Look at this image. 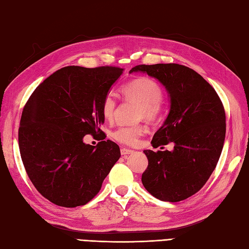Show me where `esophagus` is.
I'll return each mask as SVG.
<instances>
[{"label": "esophagus", "instance_id": "obj_1", "mask_svg": "<svg viewBox=\"0 0 249 249\" xmlns=\"http://www.w3.org/2000/svg\"><path fill=\"white\" fill-rule=\"evenodd\" d=\"M133 152H134L133 150L126 149V147H122V149H121V154L123 155V156H126V155H128V154H131V153H133Z\"/></svg>", "mask_w": 249, "mask_h": 249}]
</instances>
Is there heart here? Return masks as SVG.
<instances>
[{
    "instance_id": "b5f03b06",
    "label": "heart",
    "mask_w": 249,
    "mask_h": 249,
    "mask_svg": "<svg viewBox=\"0 0 249 249\" xmlns=\"http://www.w3.org/2000/svg\"><path fill=\"white\" fill-rule=\"evenodd\" d=\"M121 94L125 99L139 105L138 118L154 122L160 118L162 112L163 91L160 84L149 77L136 78L121 87ZM116 99L112 93L103 98L100 110L104 118L111 121L114 116ZM146 126L138 124L133 126H120L113 130L112 138L122 144L134 146L139 143L142 136L146 133Z\"/></svg>"
}]
</instances>
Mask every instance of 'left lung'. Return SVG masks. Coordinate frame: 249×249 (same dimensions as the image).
<instances>
[{
	"mask_svg": "<svg viewBox=\"0 0 249 249\" xmlns=\"http://www.w3.org/2000/svg\"><path fill=\"white\" fill-rule=\"evenodd\" d=\"M158 79L170 94V111L151 143H174L173 151L144 150L149 160L141 181L155 198L178 202L198 193L217 165L226 136L224 105L214 88L192 68L179 64L137 65Z\"/></svg>",
	"mask_w": 249,
	"mask_h": 249,
	"instance_id": "1",
	"label": "left lung"
}]
</instances>
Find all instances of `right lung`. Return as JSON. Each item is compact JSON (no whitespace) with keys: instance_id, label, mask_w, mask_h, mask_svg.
I'll list each match as a JSON object with an SVG mask.
<instances>
[{"instance_id":"obj_1","label":"right lung","mask_w":249,"mask_h":249,"mask_svg":"<svg viewBox=\"0 0 249 249\" xmlns=\"http://www.w3.org/2000/svg\"><path fill=\"white\" fill-rule=\"evenodd\" d=\"M123 68L66 66L41 82L21 115V160L31 182L50 202L64 208L87 204L96 196L121 156L115 142L105 141L100 106ZM86 134L102 135L96 147Z\"/></svg>"}]
</instances>
